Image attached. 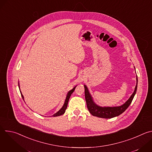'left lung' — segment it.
<instances>
[{"label": "left lung", "mask_w": 152, "mask_h": 152, "mask_svg": "<svg viewBox=\"0 0 152 152\" xmlns=\"http://www.w3.org/2000/svg\"><path fill=\"white\" fill-rule=\"evenodd\" d=\"M137 83L138 78L137 76V85L134 92L133 93L132 96L130 97V98L123 105L116 107H100L99 106H97L93 102L87 87H86V85H84L85 97L88 111L93 115L100 118H111L116 116H118L123 112H124L125 110L129 106V105L131 104L137 92Z\"/></svg>", "instance_id": "8db88e82"}]
</instances>
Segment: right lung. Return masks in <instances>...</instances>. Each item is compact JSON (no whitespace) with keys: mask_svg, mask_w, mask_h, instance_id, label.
I'll use <instances>...</instances> for the list:
<instances>
[{"mask_svg":"<svg viewBox=\"0 0 152 152\" xmlns=\"http://www.w3.org/2000/svg\"><path fill=\"white\" fill-rule=\"evenodd\" d=\"M75 87H74L72 90H70V91H69V93H67V97H66V100H65V102H64V104L63 105V106L62 107L61 109L58 111L56 113H55L54 115H52V117H57V116H59V115H61L62 114H64L65 113V112H66V110L67 109V104H68V102H69V99L72 95V94L73 93V91H75ZM18 87H19V89H20V86H19V84H18ZM20 93H21V97H22L23 99V96L22 95V94H21V91H20Z\"/></svg>","mask_w":152,"mask_h":152,"instance_id":"add662e5","label":"right lung"}]
</instances>
